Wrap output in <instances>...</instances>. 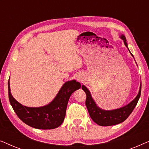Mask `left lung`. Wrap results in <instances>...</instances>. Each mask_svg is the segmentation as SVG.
I'll return each instance as SVG.
<instances>
[{
	"label": "left lung",
	"instance_id": "left-lung-1",
	"mask_svg": "<svg viewBox=\"0 0 149 149\" xmlns=\"http://www.w3.org/2000/svg\"><path fill=\"white\" fill-rule=\"evenodd\" d=\"M120 38L123 40L124 44L126 47L128 49L127 40H126L125 36L123 34L120 36ZM129 50V49H128ZM130 54L132 55L134 58V56L132 54L129 50ZM82 89L86 93V104L87 111L89 112V116L91 119L97 123V125L100 126H111L115 125L117 124L121 123L123 122L127 118L129 117L132 112L133 111L134 108L136 107L138 100L140 97V93H141V84L140 86V89L138 91V95L127 105L122 107L119 109H116L113 110H104L100 108L97 104L95 103L94 100L93 99L90 91L84 85H82Z\"/></svg>",
	"mask_w": 149,
	"mask_h": 149
}]
</instances>
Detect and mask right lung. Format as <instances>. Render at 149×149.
Here are the masks:
<instances>
[{
	"instance_id": "obj_1",
	"label": "right lung",
	"mask_w": 149,
	"mask_h": 149,
	"mask_svg": "<svg viewBox=\"0 0 149 149\" xmlns=\"http://www.w3.org/2000/svg\"><path fill=\"white\" fill-rule=\"evenodd\" d=\"M81 88V83L76 80L64 83L54 100L45 106L28 107L22 105L12 95L8 81L9 99L17 117L30 127L40 130H52L58 127L64 121L67 104L72 93Z\"/></svg>"
}]
</instances>
